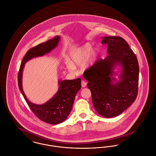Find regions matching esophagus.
Segmentation results:
<instances>
[{
    "label": "esophagus",
    "instance_id": "obj_1",
    "mask_svg": "<svg viewBox=\"0 0 156 156\" xmlns=\"http://www.w3.org/2000/svg\"><path fill=\"white\" fill-rule=\"evenodd\" d=\"M87 82L86 81H83V80H82L81 81V85L82 87H83V88H84V87H85L86 86H87Z\"/></svg>",
    "mask_w": 156,
    "mask_h": 156
}]
</instances>
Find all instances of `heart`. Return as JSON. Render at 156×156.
<instances>
[{
  "label": "heart",
  "instance_id": "1",
  "mask_svg": "<svg viewBox=\"0 0 156 156\" xmlns=\"http://www.w3.org/2000/svg\"><path fill=\"white\" fill-rule=\"evenodd\" d=\"M92 48L93 46L91 43H86L75 50L74 51L71 52L69 55L70 62H67V68L70 70H73L74 69V66H79L82 64L88 58L89 54L90 55H89L90 57L84 66L87 67L93 64L95 62L98 56V51L97 49L92 50Z\"/></svg>",
  "mask_w": 156,
  "mask_h": 156
}]
</instances>
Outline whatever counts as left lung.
<instances>
[{
  "mask_svg": "<svg viewBox=\"0 0 156 156\" xmlns=\"http://www.w3.org/2000/svg\"><path fill=\"white\" fill-rule=\"evenodd\" d=\"M102 38V43L108 45L107 57L97 61L83 75L88 82L96 111L110 118L119 116L136 100L139 67L136 55L123 38ZM115 76H119L118 80Z\"/></svg>",
  "mask_w": 156,
  "mask_h": 156,
  "instance_id": "1",
  "label": "left lung"
}]
</instances>
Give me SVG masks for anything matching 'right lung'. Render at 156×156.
Listing matches in <instances>:
<instances>
[{
  "label": "right lung",
  "instance_id": "obj_1",
  "mask_svg": "<svg viewBox=\"0 0 156 156\" xmlns=\"http://www.w3.org/2000/svg\"><path fill=\"white\" fill-rule=\"evenodd\" d=\"M59 41L60 36H56L47 42L31 48L24 55L18 74L19 88L30 109L38 118L51 125L63 122L69 115L76 94L81 88V78L64 81L59 80V88L56 94L44 104L38 105L31 102L24 94L22 86L23 71L28 61L51 52L57 47Z\"/></svg>",
  "mask_w": 156,
  "mask_h": 156
}]
</instances>
